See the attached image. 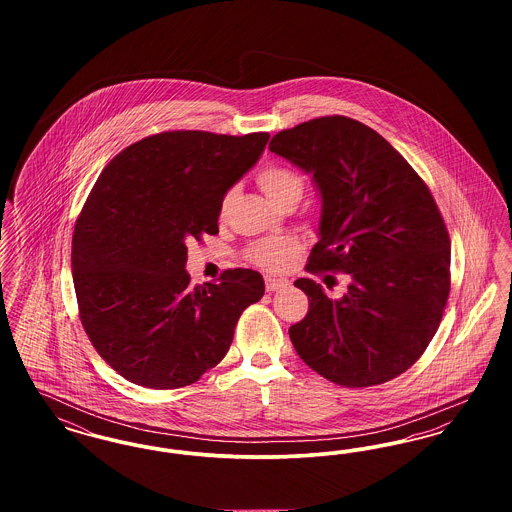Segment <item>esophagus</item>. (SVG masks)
<instances>
[{"instance_id":"34e87169","label":"esophagus","mask_w":512,"mask_h":512,"mask_svg":"<svg viewBox=\"0 0 512 512\" xmlns=\"http://www.w3.org/2000/svg\"><path fill=\"white\" fill-rule=\"evenodd\" d=\"M286 286H288L286 280H278V278H270V276L265 278V288H267L268 293L278 292V290H282Z\"/></svg>"}]
</instances>
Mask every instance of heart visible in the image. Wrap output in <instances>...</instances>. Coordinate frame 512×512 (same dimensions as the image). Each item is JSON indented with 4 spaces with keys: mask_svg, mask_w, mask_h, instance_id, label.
Here are the masks:
<instances>
[{
    "mask_svg": "<svg viewBox=\"0 0 512 512\" xmlns=\"http://www.w3.org/2000/svg\"><path fill=\"white\" fill-rule=\"evenodd\" d=\"M257 182L278 207L288 201L297 203L305 190V180L301 172L280 163H270L267 167H263L257 172ZM230 199H232V192H226L220 203L222 211L228 207ZM299 249H301L299 242L290 236L267 238L249 245L245 251V257L255 267L265 268V270H282L299 253Z\"/></svg>",
    "mask_w": 512,
    "mask_h": 512,
    "instance_id": "obj_1",
    "label": "heart"
}]
</instances>
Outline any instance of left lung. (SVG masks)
Returning <instances> with one entry per match:
<instances>
[{
	"mask_svg": "<svg viewBox=\"0 0 512 512\" xmlns=\"http://www.w3.org/2000/svg\"><path fill=\"white\" fill-rule=\"evenodd\" d=\"M268 149L313 172L322 195L305 270L351 278L341 299L295 280L309 297L290 328L297 355L345 388L397 378L436 336L451 290V240L434 195L390 142L343 115L282 130Z\"/></svg>",
	"mask_w": 512,
	"mask_h": 512,
	"instance_id": "left-lung-1",
	"label": "left lung"
}]
</instances>
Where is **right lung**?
Segmentation results:
<instances>
[{"instance_id":"1","label":"right lung","mask_w":512,"mask_h":512,"mask_svg":"<svg viewBox=\"0 0 512 512\" xmlns=\"http://www.w3.org/2000/svg\"><path fill=\"white\" fill-rule=\"evenodd\" d=\"M245 136L169 130L124 147L74 224V292L99 357L132 384L174 390L219 365L263 276L228 268L192 288L188 244L219 234L220 203L267 146Z\"/></svg>"}]
</instances>
